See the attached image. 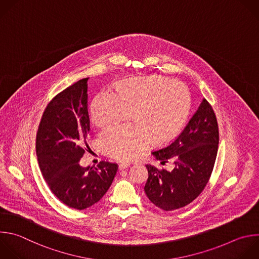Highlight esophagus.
Returning <instances> with one entry per match:
<instances>
[{
	"label": "esophagus",
	"instance_id": "1",
	"mask_svg": "<svg viewBox=\"0 0 259 259\" xmlns=\"http://www.w3.org/2000/svg\"><path fill=\"white\" fill-rule=\"evenodd\" d=\"M129 165H130L129 162H122V163L119 164V168H120V169H125V168H127Z\"/></svg>",
	"mask_w": 259,
	"mask_h": 259
}]
</instances>
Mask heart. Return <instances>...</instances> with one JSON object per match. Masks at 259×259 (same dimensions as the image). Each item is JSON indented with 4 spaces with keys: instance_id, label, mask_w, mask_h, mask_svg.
<instances>
[{
    "instance_id": "1",
    "label": "heart",
    "mask_w": 259,
    "mask_h": 259,
    "mask_svg": "<svg viewBox=\"0 0 259 259\" xmlns=\"http://www.w3.org/2000/svg\"><path fill=\"white\" fill-rule=\"evenodd\" d=\"M187 86L161 76L136 77L117 84L116 94L105 90L90 107L92 123L104 128L130 112L128 126H113L100 135L103 152L115 159L128 160L152 141L164 144L183 128L190 112Z\"/></svg>"
}]
</instances>
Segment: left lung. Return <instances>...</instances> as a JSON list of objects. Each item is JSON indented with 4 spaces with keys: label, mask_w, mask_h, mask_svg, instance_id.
<instances>
[{
    "label": "left lung",
    "mask_w": 259,
    "mask_h": 259,
    "mask_svg": "<svg viewBox=\"0 0 259 259\" xmlns=\"http://www.w3.org/2000/svg\"><path fill=\"white\" fill-rule=\"evenodd\" d=\"M219 126L209 103L203 99L181 134L168 145L152 151L161 164L174 160L166 170L147 164L144 191L157 207L169 211L191 203L205 188L217 158Z\"/></svg>",
    "instance_id": "obj_1"
}]
</instances>
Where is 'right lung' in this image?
I'll list each match as a JSON object with an SVG mask.
<instances>
[{"mask_svg":"<svg viewBox=\"0 0 259 259\" xmlns=\"http://www.w3.org/2000/svg\"><path fill=\"white\" fill-rule=\"evenodd\" d=\"M88 80L58 94L47 106L36 133V155L50 189L75 209L91 207L106 194L118 164L102 160L96 168L79 164L90 134Z\"/></svg>","mask_w":259,"mask_h":259,"instance_id":"1","label":"right lung"}]
</instances>
